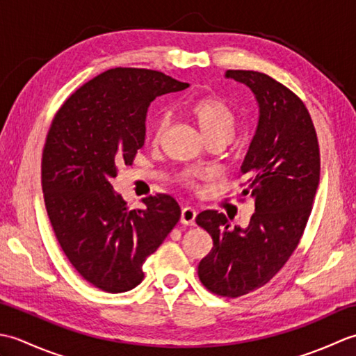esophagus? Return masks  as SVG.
<instances>
[{"label": "esophagus", "mask_w": 356, "mask_h": 356, "mask_svg": "<svg viewBox=\"0 0 356 356\" xmlns=\"http://www.w3.org/2000/svg\"><path fill=\"white\" fill-rule=\"evenodd\" d=\"M195 216H197V213H195V209L193 207H185L182 209V214H180V222L188 226H194Z\"/></svg>", "instance_id": "1"}]
</instances>
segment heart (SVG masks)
Returning a JSON list of instances; mask_svg holds the SVG:
<instances>
[{"instance_id": "1", "label": "heart", "mask_w": 356, "mask_h": 356, "mask_svg": "<svg viewBox=\"0 0 356 356\" xmlns=\"http://www.w3.org/2000/svg\"><path fill=\"white\" fill-rule=\"evenodd\" d=\"M191 115L208 142L216 139L228 142L236 131V115H234L229 105L218 96L200 97L191 105ZM166 124H168V118L165 115L156 119L153 128L156 140L165 131Z\"/></svg>"}]
</instances>
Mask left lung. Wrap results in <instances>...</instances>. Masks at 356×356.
Wrapping results in <instances>:
<instances>
[{"mask_svg": "<svg viewBox=\"0 0 356 356\" xmlns=\"http://www.w3.org/2000/svg\"><path fill=\"white\" fill-rule=\"evenodd\" d=\"M251 90L259 122L240 172L241 194L254 199L246 228L225 214L203 211L195 218L213 237V249L199 263V278L211 292L236 298L266 284L284 266L303 236L320 184V148L305 104L264 73L228 70Z\"/></svg>", "mask_w": 356, "mask_h": 356, "instance_id": "left-lung-1", "label": "left lung"}]
</instances>
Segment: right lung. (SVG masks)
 Segmentation results:
<instances>
[{
  "label": "right lung",
  "mask_w": 356,
  "mask_h": 356,
  "mask_svg": "<svg viewBox=\"0 0 356 356\" xmlns=\"http://www.w3.org/2000/svg\"><path fill=\"white\" fill-rule=\"evenodd\" d=\"M188 87L161 72L111 69L73 93L53 119L42 153L45 208L67 259L105 292L138 286L147 257L179 222L171 195L128 209L111 179L145 143L149 104Z\"/></svg>",
  "instance_id": "add662e5"
}]
</instances>
